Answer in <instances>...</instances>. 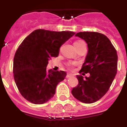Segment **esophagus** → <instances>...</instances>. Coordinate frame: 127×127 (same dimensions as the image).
Masks as SVG:
<instances>
[{
	"label": "esophagus",
	"mask_w": 127,
	"mask_h": 127,
	"mask_svg": "<svg viewBox=\"0 0 127 127\" xmlns=\"http://www.w3.org/2000/svg\"><path fill=\"white\" fill-rule=\"evenodd\" d=\"M73 76V74H72L68 73V74H67V76H66V77L68 78V77H71V76Z\"/></svg>",
	"instance_id": "obj_1"
}]
</instances>
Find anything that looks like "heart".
Listing matches in <instances>:
<instances>
[{
  "label": "heart",
  "mask_w": 127,
  "mask_h": 127,
  "mask_svg": "<svg viewBox=\"0 0 127 127\" xmlns=\"http://www.w3.org/2000/svg\"><path fill=\"white\" fill-rule=\"evenodd\" d=\"M83 42V41H77V42H77V43H78V42Z\"/></svg>",
  "instance_id": "obj_1"
}]
</instances>
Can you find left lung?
I'll return each instance as SVG.
<instances>
[{
    "mask_svg": "<svg viewBox=\"0 0 127 127\" xmlns=\"http://www.w3.org/2000/svg\"><path fill=\"white\" fill-rule=\"evenodd\" d=\"M76 36L85 40L88 45V53L80 71L90 73V76L77 75L79 83L71 92L81 102L91 104L100 99L109 89L117 73V52L102 33L81 32Z\"/></svg>",
    "mask_w": 127,
    "mask_h": 127,
    "instance_id": "1",
    "label": "left lung"
}]
</instances>
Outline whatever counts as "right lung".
<instances>
[{"mask_svg":"<svg viewBox=\"0 0 127 127\" xmlns=\"http://www.w3.org/2000/svg\"><path fill=\"white\" fill-rule=\"evenodd\" d=\"M75 34L37 29L29 35L16 50L13 61L14 79L21 95L35 104L47 102L56 87L67 76L65 71L47 70L48 61L57 57L60 48Z\"/></svg>","mask_w":127,"mask_h":127,"instance_id":"add662e5","label":"right lung"}]
</instances>
